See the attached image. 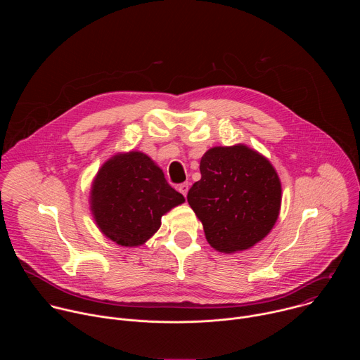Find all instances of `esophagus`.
<instances>
[{"label":"esophagus","instance_id":"34e87169","mask_svg":"<svg viewBox=\"0 0 360 360\" xmlns=\"http://www.w3.org/2000/svg\"><path fill=\"white\" fill-rule=\"evenodd\" d=\"M178 191L184 195V196H186V193H188V191H189V184H181L179 186H178Z\"/></svg>","mask_w":360,"mask_h":360}]
</instances>
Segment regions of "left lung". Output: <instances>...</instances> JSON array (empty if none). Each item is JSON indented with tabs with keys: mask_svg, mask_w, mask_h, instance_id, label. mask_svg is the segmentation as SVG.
Wrapping results in <instances>:
<instances>
[{
	"mask_svg": "<svg viewBox=\"0 0 360 360\" xmlns=\"http://www.w3.org/2000/svg\"><path fill=\"white\" fill-rule=\"evenodd\" d=\"M199 169L186 199L215 250L242 252L268 236L279 217L282 184L266 157L243 143L214 146Z\"/></svg>",
	"mask_w": 360,
	"mask_h": 360,
	"instance_id": "obj_1",
	"label": "left lung"
}]
</instances>
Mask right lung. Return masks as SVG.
<instances>
[{"mask_svg": "<svg viewBox=\"0 0 360 360\" xmlns=\"http://www.w3.org/2000/svg\"><path fill=\"white\" fill-rule=\"evenodd\" d=\"M185 198L162 169L141 150L118 152L98 169L89 208L101 233L120 246L143 245L161 226V218Z\"/></svg>", "mask_w": 360, "mask_h": 360, "instance_id": "obj_1", "label": "right lung"}]
</instances>
